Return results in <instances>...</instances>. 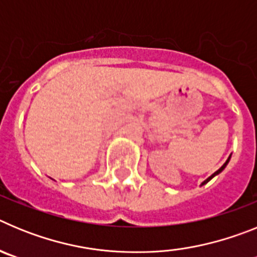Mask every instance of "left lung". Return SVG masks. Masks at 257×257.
<instances>
[{
	"label": "left lung",
	"instance_id": "obj_1",
	"mask_svg": "<svg viewBox=\"0 0 257 257\" xmlns=\"http://www.w3.org/2000/svg\"><path fill=\"white\" fill-rule=\"evenodd\" d=\"M229 161H230V156H229V158H228V160H226V162H225V163H224V165H222V166H221V167H220V169H219V170H217V171H216V172H213V174H212V175H211L210 178H207V179H206V180H205V181H203V183H202V184H201V185H205V184H206V183H208V181H210V180H211V179H212V178H213V176H216V175H219V174H220V172H221V171H222V170L225 169V167H226V165H228V163H229Z\"/></svg>",
	"mask_w": 257,
	"mask_h": 257
}]
</instances>
